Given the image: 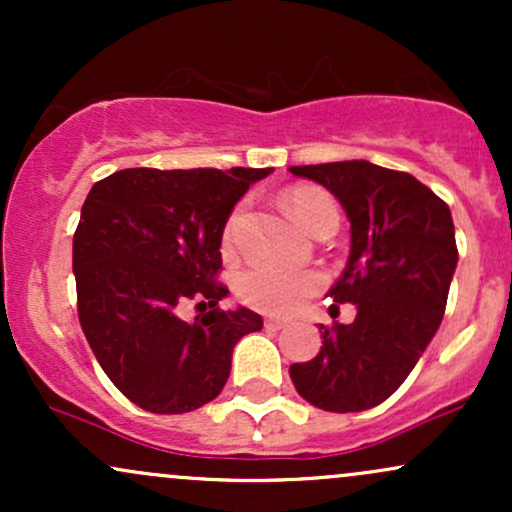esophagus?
Returning <instances> with one entry per match:
<instances>
[{"label": "esophagus", "instance_id": "esophagus-1", "mask_svg": "<svg viewBox=\"0 0 512 512\" xmlns=\"http://www.w3.org/2000/svg\"><path fill=\"white\" fill-rule=\"evenodd\" d=\"M264 325H267L269 330H284V327H289V320H286V317H267Z\"/></svg>", "mask_w": 512, "mask_h": 512}]
</instances>
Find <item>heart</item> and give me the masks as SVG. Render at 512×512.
<instances>
[{"instance_id": "obj_1", "label": "heart", "mask_w": 512, "mask_h": 512, "mask_svg": "<svg viewBox=\"0 0 512 512\" xmlns=\"http://www.w3.org/2000/svg\"><path fill=\"white\" fill-rule=\"evenodd\" d=\"M286 209L293 216V221L303 231L315 233L325 223H337L339 211L334 199L327 192L317 187H293L284 197ZM240 219V209L231 214L223 231V240L231 243L236 223ZM322 286V276L317 272H293V269H272L264 264L245 269L236 276V293L238 298L250 308L262 310V313H291L298 308L310 293H315Z\"/></svg>"}]
</instances>
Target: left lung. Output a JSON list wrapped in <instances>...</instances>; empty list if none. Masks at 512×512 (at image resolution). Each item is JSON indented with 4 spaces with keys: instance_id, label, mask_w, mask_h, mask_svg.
Listing matches in <instances>:
<instances>
[{
    "instance_id": "left-lung-1",
    "label": "left lung",
    "mask_w": 512,
    "mask_h": 512,
    "mask_svg": "<svg viewBox=\"0 0 512 512\" xmlns=\"http://www.w3.org/2000/svg\"><path fill=\"white\" fill-rule=\"evenodd\" d=\"M289 170L330 190L346 211L349 260L327 296L356 305L351 325L320 327L317 356L293 363L289 375L317 409L378 407L407 380L443 320L457 267L452 214L414 175L370 161Z\"/></svg>"
}]
</instances>
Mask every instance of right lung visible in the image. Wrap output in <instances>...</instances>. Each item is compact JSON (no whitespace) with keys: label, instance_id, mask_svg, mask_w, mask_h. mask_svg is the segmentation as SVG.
I'll use <instances>...</instances> for the list:
<instances>
[{"label":"right lung","instance_id":"obj_1","mask_svg":"<svg viewBox=\"0 0 512 512\" xmlns=\"http://www.w3.org/2000/svg\"><path fill=\"white\" fill-rule=\"evenodd\" d=\"M272 168H125L91 187L74 233L79 322L113 385L154 414H185L219 397L252 310H221V238L252 182ZM197 297L192 323L177 305ZM210 310L207 311L206 308Z\"/></svg>","mask_w":512,"mask_h":512}]
</instances>
